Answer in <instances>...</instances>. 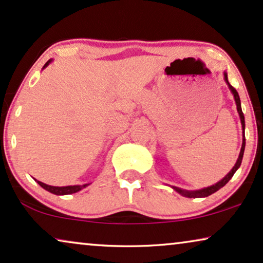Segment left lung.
<instances>
[{
	"instance_id": "1",
	"label": "left lung",
	"mask_w": 263,
	"mask_h": 263,
	"mask_svg": "<svg viewBox=\"0 0 263 263\" xmlns=\"http://www.w3.org/2000/svg\"><path fill=\"white\" fill-rule=\"evenodd\" d=\"M223 79H225V82L227 83V85H229L231 92L233 93V97H234V101H236V104H237V111L238 114H239V118H240V122H241V128H243V143H241V148H240V153H239V156H238V160L236 164H234L232 170L230 171L229 173L226 174L225 177L222 178L221 180L218 181V183L212 185V186H208V187H204V189H201V190H196V191H187V190H183V189H179L177 186H173L174 190L177 192H179L181 196H184V197H189V198H199V197H207V196L214 194L219 190V189H221L222 186H225V185L229 183V180L231 178L233 177V174L236 173V171L238 168L240 167V163H241V160H243V155H244V149H246V136H244V128H246V121H244V114L243 111H241V106H240V99H239V95H238L237 90L234 89V87L231 85L229 83V79H227V73H223Z\"/></svg>"
}]
</instances>
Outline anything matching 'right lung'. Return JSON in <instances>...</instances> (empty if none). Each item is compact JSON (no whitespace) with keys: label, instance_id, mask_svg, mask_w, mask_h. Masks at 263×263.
I'll use <instances>...</instances> for the list:
<instances>
[{"label":"right lung","instance_id":"right-lung-1","mask_svg":"<svg viewBox=\"0 0 263 263\" xmlns=\"http://www.w3.org/2000/svg\"><path fill=\"white\" fill-rule=\"evenodd\" d=\"M50 62H51V60H49L47 64L44 65L43 68L47 67V66L50 64ZM36 181L41 185L42 187L45 189V190L49 191V192H51V194H54V195H71V194H76V192L80 191V190H82V189L86 187L87 185H89V184H84V185H69V186H51V185H47V184L42 183V181H40V180H36Z\"/></svg>","mask_w":263,"mask_h":263}]
</instances>
